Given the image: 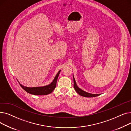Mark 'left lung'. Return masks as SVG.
Instances as JSON below:
<instances>
[{
  "label": "left lung",
  "mask_w": 131,
  "mask_h": 131,
  "mask_svg": "<svg viewBox=\"0 0 131 131\" xmlns=\"http://www.w3.org/2000/svg\"><path fill=\"white\" fill-rule=\"evenodd\" d=\"M73 80H74V88L75 89V90L77 92V93L78 94H79L80 95L83 96V97H97V96L100 95V94H91V93H89L85 91H83L77 86L76 82H75L74 77H73Z\"/></svg>",
  "instance_id": "1"
}]
</instances>
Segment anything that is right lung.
Masks as SVG:
<instances>
[{
	"instance_id": "right-lung-1",
	"label": "right lung",
	"mask_w": 131,
	"mask_h": 131,
	"mask_svg": "<svg viewBox=\"0 0 131 131\" xmlns=\"http://www.w3.org/2000/svg\"><path fill=\"white\" fill-rule=\"evenodd\" d=\"M60 72V71H59L58 72L56 77L54 78L52 83L47 86H42V87L29 88V87L23 86L22 84H20L19 83L20 86H21L24 89V90L27 93H29L34 94V95H47V94H50V93H51L54 90L55 88H56L57 79L59 76Z\"/></svg>"
}]
</instances>
